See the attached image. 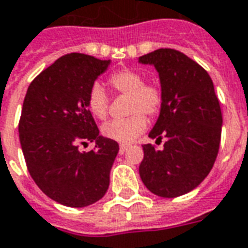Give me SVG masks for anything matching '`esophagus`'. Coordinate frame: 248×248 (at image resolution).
Here are the masks:
<instances>
[{"label": "esophagus", "mask_w": 248, "mask_h": 248, "mask_svg": "<svg viewBox=\"0 0 248 248\" xmlns=\"http://www.w3.org/2000/svg\"><path fill=\"white\" fill-rule=\"evenodd\" d=\"M129 148H130L129 145H126V143H122V145L119 146V153L124 154V152H126V150H127V149H129Z\"/></svg>", "instance_id": "34e87169"}]
</instances>
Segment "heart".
<instances>
[{
	"label": "heart",
	"instance_id": "obj_1",
	"mask_svg": "<svg viewBox=\"0 0 248 248\" xmlns=\"http://www.w3.org/2000/svg\"><path fill=\"white\" fill-rule=\"evenodd\" d=\"M143 75L134 70H119L112 72L108 83L118 94L129 95L130 117L114 119L102 126L100 133L105 138L117 142H131L148 126V119L155 118L164 105L162 88L155 83H143ZM87 107L98 119H106L110 108V96L100 84H94L87 94Z\"/></svg>",
	"mask_w": 248,
	"mask_h": 248
}]
</instances>
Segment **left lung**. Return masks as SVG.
<instances>
[{
    "mask_svg": "<svg viewBox=\"0 0 248 248\" xmlns=\"http://www.w3.org/2000/svg\"><path fill=\"white\" fill-rule=\"evenodd\" d=\"M138 62L154 65L160 75L164 105L149 137L165 138L162 150L152 143L142 146L140 176L154 195L178 197L200 185L217 157L223 124L219 99L208 72L183 52L161 48Z\"/></svg>",
    "mask_w": 248,
    "mask_h": 248,
    "instance_id": "left-lung-1",
    "label": "left lung"
}]
</instances>
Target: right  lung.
Wrapping results in <instances>:
<instances>
[{"label":"right lung","instance_id":"1","mask_svg":"<svg viewBox=\"0 0 248 248\" xmlns=\"http://www.w3.org/2000/svg\"><path fill=\"white\" fill-rule=\"evenodd\" d=\"M110 65L84 53H68L29 84L18 124L27 168L52 200L72 208L94 204L108 189L117 141L99 136L87 94ZM95 141L90 152L78 146Z\"/></svg>","mask_w":248,"mask_h":248}]
</instances>
